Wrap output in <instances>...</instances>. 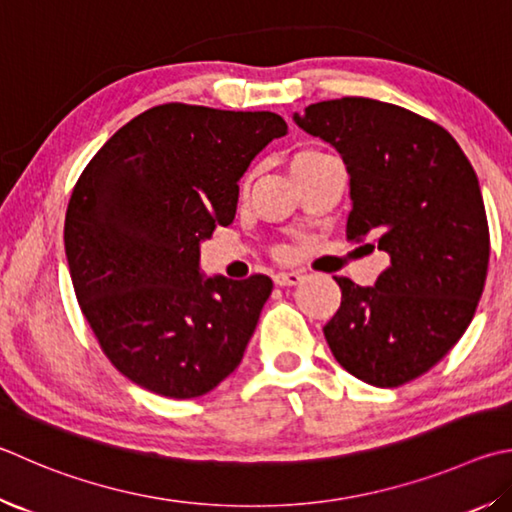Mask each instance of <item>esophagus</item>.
I'll list each match as a JSON object with an SVG mask.
<instances>
[{"instance_id":"1","label":"esophagus","mask_w":512,"mask_h":512,"mask_svg":"<svg viewBox=\"0 0 512 512\" xmlns=\"http://www.w3.org/2000/svg\"><path fill=\"white\" fill-rule=\"evenodd\" d=\"M273 282H275L277 286H297V284L302 282V275L295 273V271H291V273H277V275L273 277Z\"/></svg>"}]
</instances>
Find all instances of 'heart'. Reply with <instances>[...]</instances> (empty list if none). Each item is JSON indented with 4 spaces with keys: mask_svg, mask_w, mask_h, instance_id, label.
Listing matches in <instances>:
<instances>
[{
    "mask_svg": "<svg viewBox=\"0 0 512 512\" xmlns=\"http://www.w3.org/2000/svg\"><path fill=\"white\" fill-rule=\"evenodd\" d=\"M324 159H329V154L318 152V150H304V152H300V154H295V156H293V161H291V172H293V174H297V172H302V170H309V167L322 163Z\"/></svg>",
    "mask_w": 512,
    "mask_h": 512,
    "instance_id": "1",
    "label": "heart"
}]
</instances>
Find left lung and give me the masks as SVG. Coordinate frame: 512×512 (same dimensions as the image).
Instances as JSON below:
<instances>
[{
	"mask_svg": "<svg viewBox=\"0 0 512 512\" xmlns=\"http://www.w3.org/2000/svg\"><path fill=\"white\" fill-rule=\"evenodd\" d=\"M293 118L347 165V239L389 255L374 286L336 277L342 302L324 338L362 383H410L457 345L486 284L490 232L477 174L441 125L389 102L324 100Z\"/></svg>",
	"mask_w": 512,
	"mask_h": 512,
	"instance_id": "8db88e82",
	"label": "left lung"
}]
</instances>
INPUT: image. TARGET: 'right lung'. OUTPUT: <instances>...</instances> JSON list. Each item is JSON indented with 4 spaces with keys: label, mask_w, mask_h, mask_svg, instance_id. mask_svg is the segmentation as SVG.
<instances>
[{
    "label": "right lung",
    "mask_w": 512,
    "mask_h": 512,
    "mask_svg": "<svg viewBox=\"0 0 512 512\" xmlns=\"http://www.w3.org/2000/svg\"><path fill=\"white\" fill-rule=\"evenodd\" d=\"M284 134L273 111L167 102L82 170L64 219L73 291L102 353L147 392L203 396L244 358L273 280H203L199 241L232 224L239 179Z\"/></svg>",
    "instance_id": "right-lung-1"
}]
</instances>
